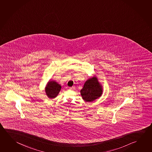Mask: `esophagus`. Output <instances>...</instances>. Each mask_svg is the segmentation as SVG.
I'll list each match as a JSON object with an SVG mask.
<instances>
[{
  "label": "esophagus",
  "instance_id": "obj_1",
  "mask_svg": "<svg viewBox=\"0 0 152 152\" xmlns=\"http://www.w3.org/2000/svg\"><path fill=\"white\" fill-rule=\"evenodd\" d=\"M73 88H74L73 87H70V88H69V89H70V90H72V89H73Z\"/></svg>",
  "mask_w": 152,
  "mask_h": 152
}]
</instances>
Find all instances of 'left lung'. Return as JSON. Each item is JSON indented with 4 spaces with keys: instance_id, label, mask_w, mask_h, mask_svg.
<instances>
[{
    "instance_id": "left-lung-1",
    "label": "left lung",
    "mask_w": 152,
    "mask_h": 152,
    "mask_svg": "<svg viewBox=\"0 0 152 152\" xmlns=\"http://www.w3.org/2000/svg\"><path fill=\"white\" fill-rule=\"evenodd\" d=\"M102 92V86L96 76L88 78L80 91L83 99L86 102L94 101L101 96Z\"/></svg>"
}]
</instances>
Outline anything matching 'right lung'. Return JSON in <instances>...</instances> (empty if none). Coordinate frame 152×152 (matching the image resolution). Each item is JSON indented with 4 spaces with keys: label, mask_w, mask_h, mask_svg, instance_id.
<instances>
[{
    "label": "right lung",
    "mask_w": 152,
    "mask_h": 152,
    "mask_svg": "<svg viewBox=\"0 0 152 152\" xmlns=\"http://www.w3.org/2000/svg\"><path fill=\"white\" fill-rule=\"evenodd\" d=\"M61 88V86L56 81L50 80L45 88L46 94L48 98H55L58 95Z\"/></svg>",
    "instance_id": "1"
}]
</instances>
